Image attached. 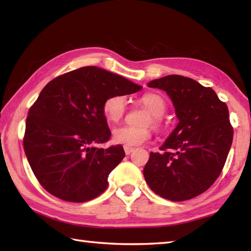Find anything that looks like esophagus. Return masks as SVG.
I'll return each mask as SVG.
<instances>
[{
  "label": "esophagus",
  "mask_w": 251,
  "mask_h": 251,
  "mask_svg": "<svg viewBox=\"0 0 251 251\" xmlns=\"http://www.w3.org/2000/svg\"><path fill=\"white\" fill-rule=\"evenodd\" d=\"M124 151H125V153L127 154V155H129V154L134 151V148H131V147H127V146H125L124 147Z\"/></svg>",
  "instance_id": "1"
}]
</instances>
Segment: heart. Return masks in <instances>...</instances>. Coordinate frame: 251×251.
Returning <instances> with one entry per match:
<instances>
[{
  "instance_id": "1",
  "label": "heart",
  "mask_w": 251,
  "mask_h": 251,
  "mask_svg": "<svg viewBox=\"0 0 251 251\" xmlns=\"http://www.w3.org/2000/svg\"><path fill=\"white\" fill-rule=\"evenodd\" d=\"M140 101L145 108L150 112V115H148L141 122V124L145 126L123 125L116 127L112 132V138L115 143L127 147L142 145L151 138V128L148 125H152L156 130H162L163 121L161 117L166 111V102L164 98L157 94L151 93L143 95ZM126 108L127 101L125 96L114 95L103 101L102 112L109 122L116 123L124 117Z\"/></svg>"
}]
</instances>
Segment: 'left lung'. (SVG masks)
<instances>
[{
    "label": "left lung",
    "instance_id": "8db88e82",
    "mask_svg": "<svg viewBox=\"0 0 251 251\" xmlns=\"http://www.w3.org/2000/svg\"><path fill=\"white\" fill-rule=\"evenodd\" d=\"M148 86L168 94L179 123L159 148L162 152H151L143 176L164 199L191 200L209 189L225 167L233 141L227 106L214 89L177 74Z\"/></svg>",
    "mask_w": 251,
    "mask_h": 251
}]
</instances>
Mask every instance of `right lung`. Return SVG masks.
<instances>
[{
  "mask_svg": "<svg viewBox=\"0 0 251 251\" xmlns=\"http://www.w3.org/2000/svg\"><path fill=\"white\" fill-rule=\"evenodd\" d=\"M141 88L103 69L84 67L55 77L42 89L26 116L24 149L49 193L71 202L103 193L110 173L125 157L121 145L96 147L111 137L103 101Z\"/></svg>",
  "mask_w": 251,
  "mask_h": 251,
  "instance_id": "obj_1",
  "label": "right lung"
}]
</instances>
